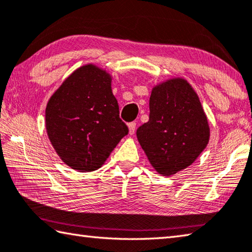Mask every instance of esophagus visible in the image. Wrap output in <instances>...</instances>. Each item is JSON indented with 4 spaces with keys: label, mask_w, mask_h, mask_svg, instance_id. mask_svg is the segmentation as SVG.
<instances>
[{
    "label": "esophagus",
    "mask_w": 252,
    "mask_h": 252,
    "mask_svg": "<svg viewBox=\"0 0 252 252\" xmlns=\"http://www.w3.org/2000/svg\"><path fill=\"white\" fill-rule=\"evenodd\" d=\"M128 128H129V134L130 135H134L135 134V130H136V122L129 123V125H128Z\"/></svg>",
    "instance_id": "34e87169"
}]
</instances>
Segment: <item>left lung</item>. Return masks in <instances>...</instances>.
Returning <instances> with one entry per match:
<instances>
[{
	"instance_id": "1",
	"label": "left lung",
	"mask_w": 252,
	"mask_h": 252,
	"mask_svg": "<svg viewBox=\"0 0 252 252\" xmlns=\"http://www.w3.org/2000/svg\"><path fill=\"white\" fill-rule=\"evenodd\" d=\"M149 121L137 129L141 148L157 172L170 177L191 165L210 140V127L197 94L185 80L157 85Z\"/></svg>"
}]
</instances>
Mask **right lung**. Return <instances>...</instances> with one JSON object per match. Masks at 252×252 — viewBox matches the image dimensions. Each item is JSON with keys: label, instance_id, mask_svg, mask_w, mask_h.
<instances>
[{"label": "right lung", "instance_id": "right-lung-1", "mask_svg": "<svg viewBox=\"0 0 252 252\" xmlns=\"http://www.w3.org/2000/svg\"><path fill=\"white\" fill-rule=\"evenodd\" d=\"M106 71L93 64L79 68L49 99L46 128L61 160L87 172L102 167L128 127Z\"/></svg>", "mask_w": 252, "mask_h": 252}]
</instances>
